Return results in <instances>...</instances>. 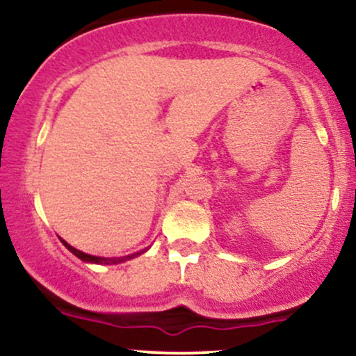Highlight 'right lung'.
Returning <instances> with one entry per match:
<instances>
[{"mask_svg": "<svg viewBox=\"0 0 356 356\" xmlns=\"http://www.w3.org/2000/svg\"><path fill=\"white\" fill-rule=\"evenodd\" d=\"M61 243L65 244V248H67L68 251H72L73 254L79 257V259L85 261V263H95V264H118V263H124V261H127V259H132V257H136V256L144 252V251L134 252V254H129V256H124V257H99V256L87 254V252H83V251H79V249L70 246V244H68L67 241H63V239H61Z\"/></svg>", "mask_w": 356, "mask_h": 356, "instance_id": "add662e5", "label": "right lung"}]
</instances>
